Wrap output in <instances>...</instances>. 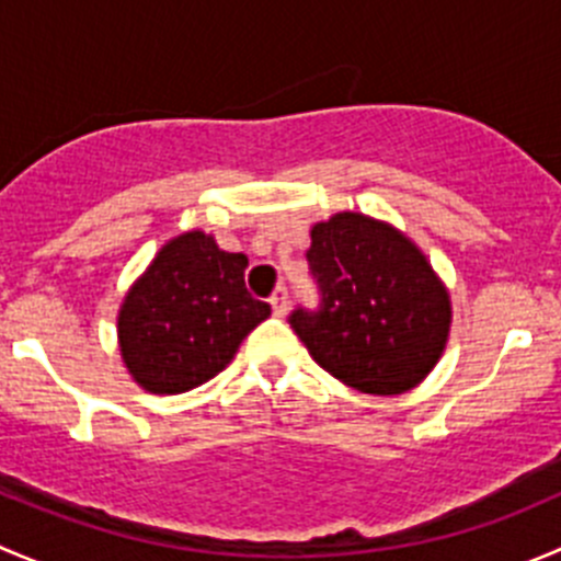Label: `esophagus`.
<instances>
[{"instance_id":"esophagus-1","label":"esophagus","mask_w":561,"mask_h":561,"mask_svg":"<svg viewBox=\"0 0 561 561\" xmlns=\"http://www.w3.org/2000/svg\"><path fill=\"white\" fill-rule=\"evenodd\" d=\"M268 301H271V309H274L276 317H285V312H287V287H276L274 296H271Z\"/></svg>"}]
</instances>
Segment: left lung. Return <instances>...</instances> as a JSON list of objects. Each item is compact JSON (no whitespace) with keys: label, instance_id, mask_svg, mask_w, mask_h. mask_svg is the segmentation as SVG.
<instances>
[{"label":"left lung","instance_id":"obj_1","mask_svg":"<svg viewBox=\"0 0 561 561\" xmlns=\"http://www.w3.org/2000/svg\"><path fill=\"white\" fill-rule=\"evenodd\" d=\"M307 260L320 307L287 320L309 355L360 393L415 388L450 331L448 290L426 254L388 222L342 211L314 225Z\"/></svg>","mask_w":561,"mask_h":561}]
</instances>
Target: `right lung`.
I'll use <instances>...</instances> for the list:
<instances>
[{"mask_svg":"<svg viewBox=\"0 0 561 561\" xmlns=\"http://www.w3.org/2000/svg\"><path fill=\"white\" fill-rule=\"evenodd\" d=\"M247 254L192 230L168 241L118 309V347L151 393H184L217 377L271 307L247 293Z\"/></svg>","mask_w":561,"mask_h":561,"instance_id":"right-lung-1","label":"right lung"}]
</instances>
